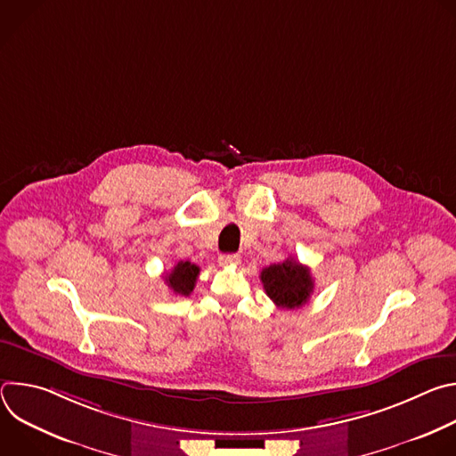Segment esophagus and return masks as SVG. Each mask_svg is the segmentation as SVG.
Returning <instances> with one entry per match:
<instances>
[{
    "mask_svg": "<svg viewBox=\"0 0 456 456\" xmlns=\"http://www.w3.org/2000/svg\"><path fill=\"white\" fill-rule=\"evenodd\" d=\"M220 267H236L240 264V256L238 254H222L218 257Z\"/></svg>",
    "mask_w": 456,
    "mask_h": 456,
    "instance_id": "1",
    "label": "esophagus"
}]
</instances>
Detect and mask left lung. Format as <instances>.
<instances>
[{
  "label": "left lung",
  "instance_id": "obj_1",
  "mask_svg": "<svg viewBox=\"0 0 456 456\" xmlns=\"http://www.w3.org/2000/svg\"><path fill=\"white\" fill-rule=\"evenodd\" d=\"M259 278H262L264 289L274 305L287 310L303 306L314 290L310 269L296 262L294 257H287L281 264L265 267Z\"/></svg>",
  "mask_w": 456,
  "mask_h": 456
}]
</instances>
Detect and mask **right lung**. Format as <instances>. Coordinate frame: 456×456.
<instances>
[{
    "label": "right lung",
    "mask_w": 456,
    "mask_h": 456,
    "mask_svg": "<svg viewBox=\"0 0 456 456\" xmlns=\"http://www.w3.org/2000/svg\"><path fill=\"white\" fill-rule=\"evenodd\" d=\"M200 274V269L191 264V262H178L171 273L166 274V283L167 287L180 296H189L194 289V283H197V278Z\"/></svg>",
    "instance_id": "right-lung-1"
}]
</instances>
